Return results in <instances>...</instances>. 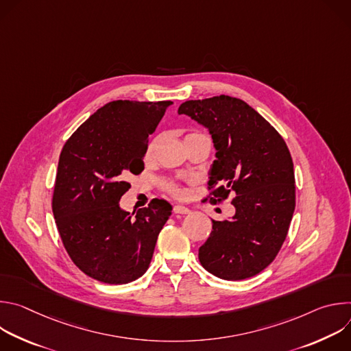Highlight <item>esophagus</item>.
I'll return each mask as SVG.
<instances>
[{
  "label": "esophagus",
  "mask_w": 351,
  "mask_h": 351,
  "mask_svg": "<svg viewBox=\"0 0 351 351\" xmlns=\"http://www.w3.org/2000/svg\"><path fill=\"white\" fill-rule=\"evenodd\" d=\"M173 213H175V214H180V215H187V214H190L191 211H190L189 208L183 207V206H175V207H173Z\"/></svg>",
  "instance_id": "1"
}]
</instances>
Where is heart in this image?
Wrapping results in <instances>:
<instances>
[{"label":"heart","mask_w":351,"mask_h":351,"mask_svg":"<svg viewBox=\"0 0 351 351\" xmlns=\"http://www.w3.org/2000/svg\"><path fill=\"white\" fill-rule=\"evenodd\" d=\"M193 134H197V133H190V134H187L186 137L193 136ZM157 144H158V137L153 138L152 141L148 143V145H147V148H145V158H147V160L152 158V157L154 156ZM164 187H165L167 191H169V193H171L172 195H175V197H183V195H184V189H182L179 184H176V183H173V182H167V183L164 184Z\"/></svg>","instance_id":"1"}]
</instances>
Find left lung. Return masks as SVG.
I'll list each match as a JSON object with an SVG mask.
<instances>
[{"label": "left lung", "instance_id": "8db88e82", "mask_svg": "<svg viewBox=\"0 0 351 351\" xmlns=\"http://www.w3.org/2000/svg\"><path fill=\"white\" fill-rule=\"evenodd\" d=\"M178 112L207 128L213 137L217 160L210 169V202L236 195L234 215L213 219L198 260L221 279L252 278L275 260L291 222L295 186L289 148L268 121L234 97L190 99Z\"/></svg>", "mask_w": 351, "mask_h": 351}]
</instances>
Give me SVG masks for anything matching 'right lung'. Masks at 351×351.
<instances>
[{"label": "right lung", "mask_w": 351, "mask_h": 351, "mask_svg": "<svg viewBox=\"0 0 351 351\" xmlns=\"http://www.w3.org/2000/svg\"><path fill=\"white\" fill-rule=\"evenodd\" d=\"M171 104L111 101L82 123L62 148L53 214L71 260L95 280L129 283L152 263L172 206L152 199L133 219L119 199L130 187L129 175L144 169L148 136Z\"/></svg>", "instance_id": "obj_1"}]
</instances>
